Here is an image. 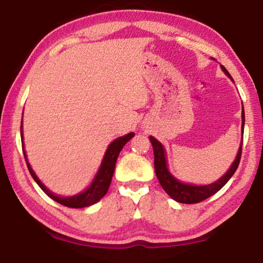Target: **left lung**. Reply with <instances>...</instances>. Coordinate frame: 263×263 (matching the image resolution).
I'll use <instances>...</instances> for the list:
<instances>
[{
    "label": "left lung",
    "mask_w": 263,
    "mask_h": 263,
    "mask_svg": "<svg viewBox=\"0 0 263 263\" xmlns=\"http://www.w3.org/2000/svg\"><path fill=\"white\" fill-rule=\"evenodd\" d=\"M222 71L225 72V74L229 77L230 79H232V77L227 69L221 66ZM233 80V79H232ZM244 109L241 110V128H244ZM243 132V131H241ZM150 142H152L153 149H154V166H155V173L157 179H159L161 186L168 195L172 197L174 201L179 203H185V204H194V203H198L204 201L208 197H211L214 194H216L227 181L231 179V177L233 176L234 172L237 171L238 164H239L240 156H241V145H243V138H241V143L238 150L237 157L232 163V166L230 167V170L225 173V176H222L219 180H216L215 183H212L209 185H197L192 184H184L174 178L171 174L170 171L167 168V161H166V153L161 143L150 136Z\"/></svg>",
    "instance_id": "obj_1"
}]
</instances>
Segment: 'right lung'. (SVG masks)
<instances>
[{
    "label": "right lung",
    "instance_id": "right-lung-1",
    "mask_svg": "<svg viewBox=\"0 0 263 263\" xmlns=\"http://www.w3.org/2000/svg\"><path fill=\"white\" fill-rule=\"evenodd\" d=\"M20 134H22V142H23V122H22V126H20ZM134 136H135L134 132H131V134L122 136V137H119L115 139V141L111 142L109 146H108L106 154H104V157L102 160V163H101L99 172H97L96 177L93 178L92 183H91L90 186L87 187L85 191L80 192L78 195L71 196V197H61V196L54 195L51 191H49L48 189L44 186V184L38 179L36 174H34L33 170L30 166V163L27 162L25 150L24 149L23 150H24V156H25V160H26L27 168H29L30 171V174L32 176L34 181L40 185V187L49 196V197L52 198L58 203H60L62 205H66V207L84 208V207H89L91 204H95L96 202H99L100 199L107 194L108 189H109V185L111 183V178H113L115 163H117L119 154H120L121 149L124 148L126 143L134 137Z\"/></svg>",
    "mask_w": 263,
    "mask_h": 263
}]
</instances>
